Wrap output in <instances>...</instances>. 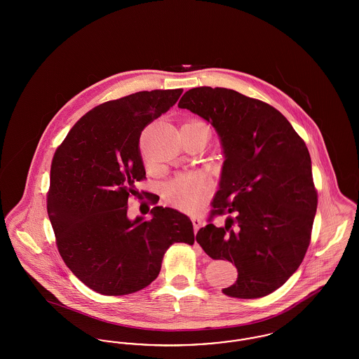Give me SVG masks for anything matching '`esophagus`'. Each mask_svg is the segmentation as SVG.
<instances>
[{
  "mask_svg": "<svg viewBox=\"0 0 359 359\" xmlns=\"http://www.w3.org/2000/svg\"><path fill=\"white\" fill-rule=\"evenodd\" d=\"M191 221H192V224H194V230H195V233L202 227V219L199 218V217H191Z\"/></svg>",
  "mask_w": 359,
  "mask_h": 359,
  "instance_id": "1",
  "label": "esophagus"
}]
</instances>
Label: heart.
Returning <instances> with one entry per match:
<instances>
[{"instance_id":"heart-1","label":"heart","mask_w":359,"mask_h":359,"mask_svg":"<svg viewBox=\"0 0 359 359\" xmlns=\"http://www.w3.org/2000/svg\"><path fill=\"white\" fill-rule=\"evenodd\" d=\"M211 192L210 182L202 175H180L167 186V196L177 208L194 212Z\"/></svg>"}]
</instances>
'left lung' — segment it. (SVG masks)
Here are the masks:
<instances>
[{"mask_svg":"<svg viewBox=\"0 0 359 359\" xmlns=\"http://www.w3.org/2000/svg\"><path fill=\"white\" fill-rule=\"evenodd\" d=\"M210 122L224 154L219 189L196 241L214 259L234 262L236 284L222 290L257 299L280 288L306 256L318 207L311 157L290 121L268 103L223 87H195L177 104Z\"/></svg>","mask_w":359,"mask_h":359,"instance_id":"left-lung-1","label":"left lung"}]
</instances>
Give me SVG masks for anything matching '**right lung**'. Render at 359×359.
Returning a JSON list of instances; mask_svg holds the SVG:
<instances>
[{
    "instance_id": "1",
    "label": "right lung",
    "mask_w": 359,
    "mask_h": 359,
    "mask_svg": "<svg viewBox=\"0 0 359 359\" xmlns=\"http://www.w3.org/2000/svg\"><path fill=\"white\" fill-rule=\"evenodd\" d=\"M182 93L140 91L102 103L72 126L53 154L47 211L57 250L98 293L121 296L148 287L172 243L194 245L192 222L177 210L156 205L149 221L128 218V199L145 179L141 132Z\"/></svg>"
}]
</instances>
